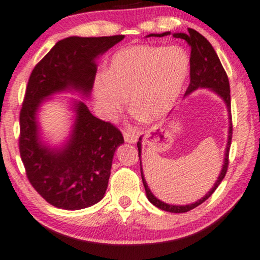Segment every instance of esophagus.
<instances>
[{"instance_id":"esophagus-1","label":"esophagus","mask_w":260,"mask_h":260,"mask_svg":"<svg viewBox=\"0 0 260 260\" xmlns=\"http://www.w3.org/2000/svg\"><path fill=\"white\" fill-rule=\"evenodd\" d=\"M123 138L128 144H135L138 141V135L133 131H123Z\"/></svg>"}]
</instances>
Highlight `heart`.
Here are the masks:
<instances>
[{
	"mask_svg": "<svg viewBox=\"0 0 260 260\" xmlns=\"http://www.w3.org/2000/svg\"><path fill=\"white\" fill-rule=\"evenodd\" d=\"M191 60L179 46H128L113 54L107 72L94 80L101 114L112 120L127 105L138 118L154 122L177 104L187 81Z\"/></svg>",
	"mask_w": 260,
	"mask_h": 260,
	"instance_id": "b5f03b06",
	"label": "heart"
}]
</instances>
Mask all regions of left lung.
<instances>
[{
  "label": "left lung",
  "instance_id": "8db88e82",
  "mask_svg": "<svg viewBox=\"0 0 260 260\" xmlns=\"http://www.w3.org/2000/svg\"><path fill=\"white\" fill-rule=\"evenodd\" d=\"M171 35V31L162 32V34H149V36H155V38H162V36ZM174 38L182 39L188 43L191 47V71H189V81L188 88L186 90L185 96H187L188 94H191L194 90L199 88H207L215 93L218 96H220L224 100L226 107H228L229 112V137H228V145H226L225 149V158H224V165H222L221 172L219 174V177L215 181L213 187L207 192V194L203 197L202 199H199L198 202L188 204V205H170L161 202L158 198H155L154 194L149 189L147 182L145 180L144 172H142L141 166V140L142 137L139 138L138 141V151H139V159H140V171H141V178L142 182H144L146 196L147 199L151 202L154 206L158 208H161L164 211L171 212V213H185L199 206L200 204H203L205 200H207L213 194V192L217 189V187L220 185L222 179L225 178L226 172H228L229 167V152H230V146H231L232 140V116H231V95H230V82L228 74H226L225 69L222 68L221 62L219 60V57L213 49V47L210 42L207 41L204 36L198 32L194 29L188 28V32H175L173 34Z\"/></svg>",
  "mask_w": 260,
  "mask_h": 260
}]
</instances>
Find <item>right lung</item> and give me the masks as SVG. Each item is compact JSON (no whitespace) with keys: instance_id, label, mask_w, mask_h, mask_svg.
Masks as SVG:
<instances>
[{"instance_id":"1","label":"right lung","mask_w":260,"mask_h":260,"mask_svg":"<svg viewBox=\"0 0 260 260\" xmlns=\"http://www.w3.org/2000/svg\"><path fill=\"white\" fill-rule=\"evenodd\" d=\"M71 36L58 41L35 66L20 113V154L29 182L46 202L63 210H81L104 198L113 156L123 144L121 132L95 118L83 101H73L75 120L61 147H50L40 135L38 112L45 100L62 92L88 98L96 58L123 40Z\"/></svg>"}]
</instances>
